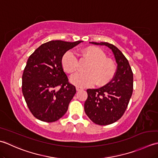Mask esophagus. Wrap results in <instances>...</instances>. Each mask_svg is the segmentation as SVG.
I'll use <instances>...</instances> for the list:
<instances>
[{"label":"esophagus","instance_id":"1","mask_svg":"<svg viewBox=\"0 0 158 158\" xmlns=\"http://www.w3.org/2000/svg\"><path fill=\"white\" fill-rule=\"evenodd\" d=\"M76 91H81V90H82V88L78 87V86H77V87H76Z\"/></svg>","mask_w":158,"mask_h":158}]
</instances>
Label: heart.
Here are the masks:
<instances>
[{"label":"heart","instance_id":"1","mask_svg":"<svg viewBox=\"0 0 158 158\" xmlns=\"http://www.w3.org/2000/svg\"><path fill=\"white\" fill-rule=\"evenodd\" d=\"M81 55L91 62L85 67V73H76L71 77L70 82L73 85L85 87L95 84L101 86L111 81L115 74V65L110 59L106 58L104 51L98 47L90 46L81 51ZM61 64L67 73H73L78 69V60L71 51L64 54Z\"/></svg>","mask_w":158,"mask_h":158}]
</instances>
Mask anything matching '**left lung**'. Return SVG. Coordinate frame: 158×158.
Returning a JSON list of instances; mask_svg holds the SVG:
<instances>
[{
    "label": "left lung",
    "mask_w": 158,
    "mask_h": 158,
    "mask_svg": "<svg viewBox=\"0 0 158 158\" xmlns=\"http://www.w3.org/2000/svg\"><path fill=\"white\" fill-rule=\"evenodd\" d=\"M106 46L113 52L117 69L107 85L97 89H87L85 111L93 123L99 125L113 123L123 115L133 93V72L127 59L114 45L91 42Z\"/></svg>",
    "instance_id": "1"
}]
</instances>
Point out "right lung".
<instances>
[{"label":"right lung","instance_id":"add662e5","mask_svg":"<svg viewBox=\"0 0 158 158\" xmlns=\"http://www.w3.org/2000/svg\"><path fill=\"white\" fill-rule=\"evenodd\" d=\"M81 42L48 41L28 58L22 74V91L28 109L37 119L54 122L67 111L76 90L69 82L61 60L67 50Z\"/></svg>","mask_w":158,"mask_h":158}]
</instances>
